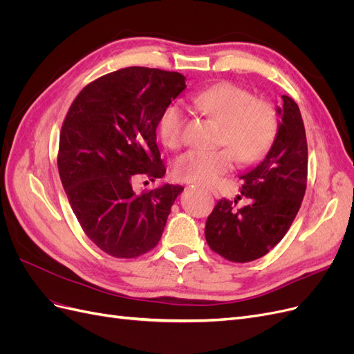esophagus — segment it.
I'll list each match as a JSON object with an SVG mask.
<instances>
[{
	"mask_svg": "<svg viewBox=\"0 0 354 354\" xmlns=\"http://www.w3.org/2000/svg\"><path fill=\"white\" fill-rule=\"evenodd\" d=\"M209 192H211V194H212L214 196H216V198L218 196V192H217L216 189H214V187H209Z\"/></svg>",
	"mask_w": 354,
	"mask_h": 354,
	"instance_id": "obj_1",
	"label": "esophagus"
}]
</instances>
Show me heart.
<instances>
[{"mask_svg":"<svg viewBox=\"0 0 354 354\" xmlns=\"http://www.w3.org/2000/svg\"><path fill=\"white\" fill-rule=\"evenodd\" d=\"M192 104L221 124L220 143L229 149H192L181 153L174 162V174L180 180L214 183L232 169L234 158L243 164L255 162L269 152L274 142L279 122L273 106L255 100L250 91L236 85L220 84L196 93ZM185 121V112L177 104H171L164 112L159 134L167 147L177 149L183 143Z\"/></svg>","mask_w":354,"mask_h":354,"instance_id":"1","label":"heart"}]
</instances>
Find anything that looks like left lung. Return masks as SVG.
<instances>
[{
  "instance_id": "8db88e82",
  "label": "left lung",
  "mask_w": 354,
  "mask_h": 354,
  "mask_svg": "<svg viewBox=\"0 0 354 354\" xmlns=\"http://www.w3.org/2000/svg\"><path fill=\"white\" fill-rule=\"evenodd\" d=\"M281 122L269 153L241 176V196L250 203L238 210L234 201L220 199L207 218L209 248L233 263L266 255L282 241L301 207L307 186V138L298 104L282 95Z\"/></svg>"
}]
</instances>
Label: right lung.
<instances>
[{
	"mask_svg": "<svg viewBox=\"0 0 354 354\" xmlns=\"http://www.w3.org/2000/svg\"><path fill=\"white\" fill-rule=\"evenodd\" d=\"M186 78L131 66L94 80L75 97L62 125L57 167L84 233L116 259H136L158 245L181 186L137 195L133 183L165 176L156 127Z\"/></svg>",
	"mask_w": 354,
	"mask_h": 354,
	"instance_id": "right-lung-1",
	"label": "right lung"
}]
</instances>
